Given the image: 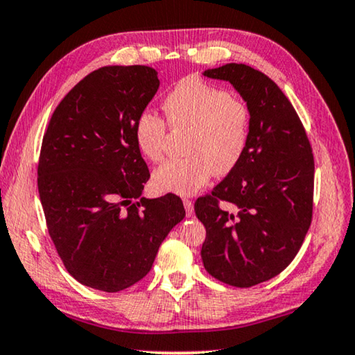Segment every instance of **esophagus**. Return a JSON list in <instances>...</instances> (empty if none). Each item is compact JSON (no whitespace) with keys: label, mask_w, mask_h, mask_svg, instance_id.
<instances>
[{"label":"esophagus","mask_w":355,"mask_h":355,"mask_svg":"<svg viewBox=\"0 0 355 355\" xmlns=\"http://www.w3.org/2000/svg\"><path fill=\"white\" fill-rule=\"evenodd\" d=\"M183 205H184L186 216H188V218H191V216H194V203H192V200L183 199Z\"/></svg>","instance_id":"obj_1"}]
</instances>
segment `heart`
<instances>
[{
	"label": "heart",
	"instance_id": "b5f03b06",
	"mask_svg": "<svg viewBox=\"0 0 355 355\" xmlns=\"http://www.w3.org/2000/svg\"><path fill=\"white\" fill-rule=\"evenodd\" d=\"M163 110L171 130H188V156L166 161L155 171L156 189L191 196L208 183L213 172L225 175L239 164L250 133V112L241 100L200 78L186 76L167 92ZM167 125L153 111L136 119L135 144L147 159L163 158Z\"/></svg>",
	"mask_w": 355,
	"mask_h": 355
}]
</instances>
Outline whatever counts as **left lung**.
Listing matches in <instances>:
<instances>
[{"mask_svg": "<svg viewBox=\"0 0 355 355\" xmlns=\"http://www.w3.org/2000/svg\"><path fill=\"white\" fill-rule=\"evenodd\" d=\"M203 75L236 89L249 107L250 133L239 164L194 203L207 228L200 255L214 279L249 288L284 271L304 243L313 214V153L297 112L271 78L245 64Z\"/></svg>", "mask_w": 355, "mask_h": 355, "instance_id": "1", "label": "left lung"}]
</instances>
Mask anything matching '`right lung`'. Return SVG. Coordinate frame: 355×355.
<instances>
[{"label": "right lung", "instance_id": "right-lung-1", "mask_svg": "<svg viewBox=\"0 0 355 355\" xmlns=\"http://www.w3.org/2000/svg\"><path fill=\"white\" fill-rule=\"evenodd\" d=\"M159 87L147 65H107L65 95L44 135L37 186L51 241L80 284L117 293L146 277L184 218L175 194L141 197L150 172L133 137Z\"/></svg>", "mask_w": 355, "mask_h": 355}]
</instances>
